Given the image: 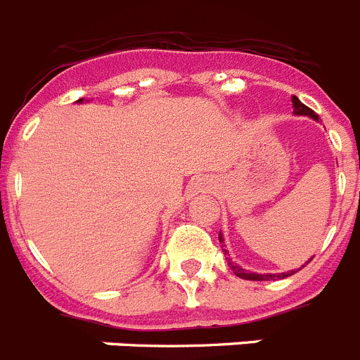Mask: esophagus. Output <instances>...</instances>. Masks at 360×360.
Segmentation results:
<instances>
[{
	"label": "esophagus",
	"instance_id": "esophagus-1",
	"mask_svg": "<svg viewBox=\"0 0 360 360\" xmlns=\"http://www.w3.org/2000/svg\"><path fill=\"white\" fill-rule=\"evenodd\" d=\"M203 187H205V186H202V184H196L195 189H196V191H200V189H203Z\"/></svg>",
	"mask_w": 360,
	"mask_h": 360
}]
</instances>
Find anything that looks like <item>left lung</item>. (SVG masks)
Wrapping results in <instances>:
<instances>
[{
    "label": "left lung",
    "instance_id": "left-lung-1",
    "mask_svg": "<svg viewBox=\"0 0 360 360\" xmlns=\"http://www.w3.org/2000/svg\"><path fill=\"white\" fill-rule=\"evenodd\" d=\"M292 108H294V115L310 117V119H314V120H317V122H319V115H317L316 111L310 110V108H308V106H304V104L301 103V101H299L297 97H295V95H292ZM218 240H219V243H221V250H224L225 254H229V250L224 249L225 245H224V234H221V232H219ZM227 259H229V266H231L232 272H234V274H236L238 278L249 279V281H272V279H285V278H288V276L295 274V272H297V270H299V269L297 270H288V272H281V274H257V272H249V270L241 269V266L238 265V263L232 262L231 257H227ZM308 262H311V257H310V259H308Z\"/></svg>",
    "mask_w": 360,
    "mask_h": 360
}]
</instances>
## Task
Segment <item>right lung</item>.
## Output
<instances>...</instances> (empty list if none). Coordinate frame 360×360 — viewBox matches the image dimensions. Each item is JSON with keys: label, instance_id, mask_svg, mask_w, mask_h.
Masks as SVG:
<instances>
[{"label": "right lung", "instance_id": "add662e5", "mask_svg": "<svg viewBox=\"0 0 360 360\" xmlns=\"http://www.w3.org/2000/svg\"><path fill=\"white\" fill-rule=\"evenodd\" d=\"M77 104H82V103H88V101H84V98H79V101H75Z\"/></svg>", "mask_w": 360, "mask_h": 360}]
</instances>
